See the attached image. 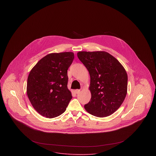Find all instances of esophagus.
I'll return each instance as SVG.
<instances>
[{
	"instance_id": "esophagus-1",
	"label": "esophagus",
	"mask_w": 156,
	"mask_h": 156,
	"mask_svg": "<svg viewBox=\"0 0 156 156\" xmlns=\"http://www.w3.org/2000/svg\"><path fill=\"white\" fill-rule=\"evenodd\" d=\"M75 92H76V94H79L80 92V89H76L75 90Z\"/></svg>"
}]
</instances>
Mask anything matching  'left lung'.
Here are the masks:
<instances>
[{
  "mask_svg": "<svg viewBox=\"0 0 156 156\" xmlns=\"http://www.w3.org/2000/svg\"><path fill=\"white\" fill-rule=\"evenodd\" d=\"M77 57L89 71L91 98L84 106L90 114L106 117L123 103L127 92L126 69L111 54L103 51H79Z\"/></svg>",
  "mask_w": 156,
  "mask_h": 156,
  "instance_id": "left-lung-1",
  "label": "left lung"
}]
</instances>
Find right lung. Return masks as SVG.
Segmentation results:
<instances>
[{"instance_id":"obj_1","label":"right lung","mask_w":156,"mask_h":156,"mask_svg":"<svg viewBox=\"0 0 156 156\" xmlns=\"http://www.w3.org/2000/svg\"><path fill=\"white\" fill-rule=\"evenodd\" d=\"M74 57L73 52L50 53L30 71L27 95L34 108L42 116L52 118L66 111L72 98L67 87V70Z\"/></svg>"}]
</instances>
